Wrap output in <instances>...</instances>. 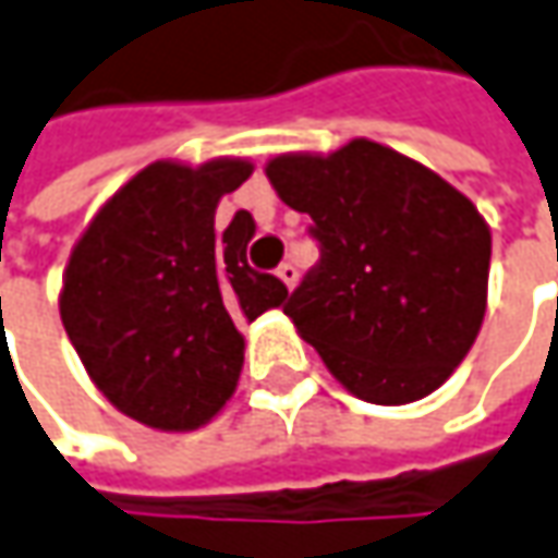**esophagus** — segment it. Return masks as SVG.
<instances>
[{"instance_id": "esophagus-1", "label": "esophagus", "mask_w": 558, "mask_h": 558, "mask_svg": "<svg viewBox=\"0 0 558 558\" xmlns=\"http://www.w3.org/2000/svg\"><path fill=\"white\" fill-rule=\"evenodd\" d=\"M278 278L293 290V287H296V280H300V268H296L293 262H283V265L278 268Z\"/></svg>"}]
</instances>
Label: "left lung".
Segmentation results:
<instances>
[{
  "label": "left lung",
  "instance_id": "obj_1",
  "mask_svg": "<svg viewBox=\"0 0 558 558\" xmlns=\"http://www.w3.org/2000/svg\"><path fill=\"white\" fill-rule=\"evenodd\" d=\"M265 174L312 218L322 253L283 305L303 340L359 400L402 405L434 393L487 308L490 231L477 208L372 140L333 156H278Z\"/></svg>",
  "mask_w": 558,
  "mask_h": 558
}]
</instances>
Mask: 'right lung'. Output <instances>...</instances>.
Instances as JSON below:
<instances>
[{
    "label": "right lung",
    "instance_id": "right-lung-1",
    "mask_svg": "<svg viewBox=\"0 0 558 558\" xmlns=\"http://www.w3.org/2000/svg\"><path fill=\"white\" fill-rule=\"evenodd\" d=\"M250 161H156L124 183L74 246L61 325L114 409L161 430H193L231 400L243 337L287 300L283 280L246 262L250 211L215 233V208Z\"/></svg>",
    "mask_w": 558,
    "mask_h": 558
}]
</instances>
